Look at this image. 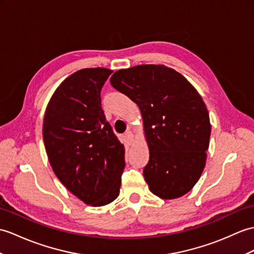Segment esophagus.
Wrapping results in <instances>:
<instances>
[{"instance_id":"1","label":"esophagus","mask_w":254,"mask_h":254,"mask_svg":"<svg viewBox=\"0 0 254 254\" xmlns=\"http://www.w3.org/2000/svg\"><path fill=\"white\" fill-rule=\"evenodd\" d=\"M133 137H134V135H133V133H132L131 131H127V132L126 133V138H127V141H132V140H133Z\"/></svg>"}]
</instances>
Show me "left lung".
Masks as SVG:
<instances>
[{"label": "left lung", "mask_w": 254, "mask_h": 254, "mask_svg": "<svg viewBox=\"0 0 254 254\" xmlns=\"http://www.w3.org/2000/svg\"><path fill=\"white\" fill-rule=\"evenodd\" d=\"M110 83L136 104L149 148L143 174L162 199L184 196L205 166L211 134L207 107L190 82L163 64L116 71Z\"/></svg>", "instance_id": "1"}]
</instances>
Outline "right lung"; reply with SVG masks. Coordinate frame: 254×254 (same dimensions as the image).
Wrapping results in <instances>:
<instances>
[{"label":"right lung","mask_w":254,"mask_h":254,"mask_svg":"<svg viewBox=\"0 0 254 254\" xmlns=\"http://www.w3.org/2000/svg\"><path fill=\"white\" fill-rule=\"evenodd\" d=\"M113 71L87 68L57 87L45 111L43 139L53 171L86 204L99 207L119 196L125 147L102 109L100 92Z\"/></svg>","instance_id":"1"}]
</instances>
